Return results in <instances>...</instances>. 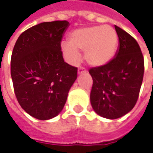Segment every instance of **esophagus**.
I'll return each instance as SVG.
<instances>
[{
  "mask_svg": "<svg viewBox=\"0 0 153 153\" xmlns=\"http://www.w3.org/2000/svg\"><path fill=\"white\" fill-rule=\"evenodd\" d=\"M87 72V71H86V69H84L83 67H80L79 69H78V71H77V73L79 74V75H81V74H84Z\"/></svg>",
  "mask_w": 153,
  "mask_h": 153,
  "instance_id": "esophagus-1",
  "label": "esophagus"
}]
</instances>
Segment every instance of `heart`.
<instances>
[{
    "mask_svg": "<svg viewBox=\"0 0 153 153\" xmlns=\"http://www.w3.org/2000/svg\"><path fill=\"white\" fill-rule=\"evenodd\" d=\"M118 36L113 27L100 25L82 28L70 35V42H63L61 49L69 63L77 65L81 59L79 50L85 51L87 63L93 67L107 65L114 58Z\"/></svg>",
    "mask_w": 153,
    "mask_h": 153,
    "instance_id": "1",
    "label": "heart"
}]
</instances>
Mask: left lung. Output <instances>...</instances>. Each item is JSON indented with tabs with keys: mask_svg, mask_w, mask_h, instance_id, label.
<instances>
[{
	"mask_svg": "<svg viewBox=\"0 0 153 153\" xmlns=\"http://www.w3.org/2000/svg\"><path fill=\"white\" fill-rule=\"evenodd\" d=\"M118 49L107 65L89 70L93 78L90 102L100 117L117 119L135 105L144 76V59L140 46L129 34L115 25Z\"/></svg>",
	"mask_w": 153,
	"mask_h": 153,
	"instance_id": "obj_1",
	"label": "left lung"
}]
</instances>
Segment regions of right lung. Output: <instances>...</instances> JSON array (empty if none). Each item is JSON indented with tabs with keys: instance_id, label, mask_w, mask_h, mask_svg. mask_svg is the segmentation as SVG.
<instances>
[{
	"instance_id": "obj_1",
	"label": "right lung",
	"mask_w": 153,
	"mask_h": 153,
	"mask_svg": "<svg viewBox=\"0 0 153 153\" xmlns=\"http://www.w3.org/2000/svg\"><path fill=\"white\" fill-rule=\"evenodd\" d=\"M69 22H44L18 38L11 58V76L17 100L39 120L59 115L77 77V68L64 61L62 37Z\"/></svg>"
}]
</instances>
